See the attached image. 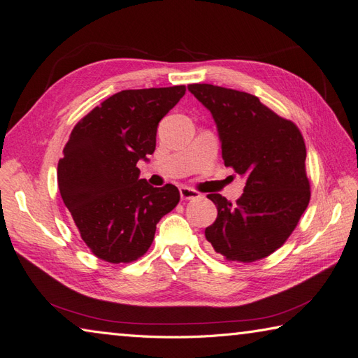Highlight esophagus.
<instances>
[{"instance_id":"obj_1","label":"esophagus","mask_w":358,"mask_h":358,"mask_svg":"<svg viewBox=\"0 0 358 358\" xmlns=\"http://www.w3.org/2000/svg\"><path fill=\"white\" fill-rule=\"evenodd\" d=\"M179 193H180V199L182 201H189V199H196V197H199L201 194L196 192V189L189 188V187H180L179 188Z\"/></svg>"}]
</instances>
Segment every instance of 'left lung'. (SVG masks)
I'll return each mask as SVG.
<instances>
[{
  "mask_svg": "<svg viewBox=\"0 0 358 358\" xmlns=\"http://www.w3.org/2000/svg\"><path fill=\"white\" fill-rule=\"evenodd\" d=\"M188 90L214 117L225 165L246 179L236 203L208 194L217 219L205 229L206 241L229 262L268 257L287 242L311 197L303 136L254 94L211 84Z\"/></svg>",
  "mask_w": 358,
  "mask_h": 358,
  "instance_id": "left-lung-1",
  "label": "left lung"
}]
</instances>
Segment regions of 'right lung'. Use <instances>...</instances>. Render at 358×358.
I'll use <instances>...</instances> for the list:
<instances>
[{"mask_svg":"<svg viewBox=\"0 0 358 358\" xmlns=\"http://www.w3.org/2000/svg\"><path fill=\"white\" fill-rule=\"evenodd\" d=\"M185 90H122L71 130L58 162V187L81 239L98 259L130 264L144 256L156 224L179 203L176 187L148 185L136 164L153 155L159 121Z\"/></svg>","mask_w":358,"mask_h":358,"instance_id":"1","label":"right lung"}]
</instances>
